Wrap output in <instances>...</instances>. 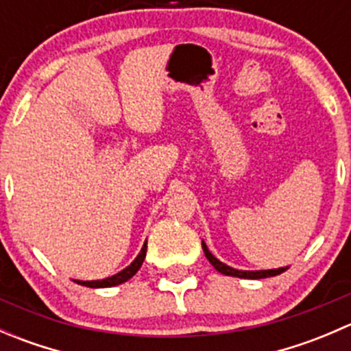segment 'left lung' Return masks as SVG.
<instances>
[{"label": "left lung", "mask_w": 351, "mask_h": 351, "mask_svg": "<svg viewBox=\"0 0 351 351\" xmlns=\"http://www.w3.org/2000/svg\"><path fill=\"white\" fill-rule=\"evenodd\" d=\"M202 247H204V253L207 256V260L210 261L212 267L215 268L217 271H221L222 275H229V277H238V278H253V280H258V278H267V277H275V275H280L282 271H285L287 268H275V270H260V271H243V270H236V268L228 267L222 261H219L210 251L207 250L205 243L202 241Z\"/></svg>", "instance_id": "1"}]
</instances>
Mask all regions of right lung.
Segmentation results:
<instances>
[{"label":"right lung","instance_id":"add662e5","mask_svg":"<svg viewBox=\"0 0 351 351\" xmlns=\"http://www.w3.org/2000/svg\"><path fill=\"white\" fill-rule=\"evenodd\" d=\"M146 251H147V243H144L143 250H141V253L137 254L136 260L132 261V263L129 265L127 268H123L122 271H119L117 275H113V277H108V278H104V280H91V282H84V280H76L80 285H84V287H91V289H105V287H113V285H120L123 284V282H127L129 278H132L134 275L137 274V270H139L141 267H143V261L144 258H146Z\"/></svg>","mask_w":351,"mask_h":351}]
</instances>
